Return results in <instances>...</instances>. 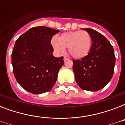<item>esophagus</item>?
Masks as SVG:
<instances>
[{"instance_id":"esophagus-1","label":"esophagus","mask_w":125,"mask_h":125,"mask_svg":"<svg viewBox=\"0 0 125 125\" xmlns=\"http://www.w3.org/2000/svg\"><path fill=\"white\" fill-rule=\"evenodd\" d=\"M69 60V59L67 58L66 56L63 57V60H64V62H65V61H67V60Z\"/></svg>"}]
</instances>
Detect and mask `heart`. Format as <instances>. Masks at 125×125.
Segmentation results:
<instances>
[{
    "instance_id": "heart-1",
    "label": "heart",
    "mask_w": 125,
    "mask_h": 125,
    "mask_svg": "<svg viewBox=\"0 0 125 125\" xmlns=\"http://www.w3.org/2000/svg\"><path fill=\"white\" fill-rule=\"evenodd\" d=\"M51 45L58 54H63L65 48H68L69 54L80 60L87 56L91 50L92 39L90 34L84 30L63 33L58 38H52Z\"/></svg>"
}]
</instances>
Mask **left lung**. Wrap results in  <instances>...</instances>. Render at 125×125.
Masks as SVG:
<instances>
[{
  "label": "left lung",
  "instance_id": "left-lung-1",
  "mask_svg": "<svg viewBox=\"0 0 125 125\" xmlns=\"http://www.w3.org/2000/svg\"><path fill=\"white\" fill-rule=\"evenodd\" d=\"M92 39L87 56L73 60L76 83L83 90L97 91L104 87L112 78L115 57L112 45L104 36L91 28H83Z\"/></svg>",
  "mask_w": 125,
  "mask_h": 125
}]
</instances>
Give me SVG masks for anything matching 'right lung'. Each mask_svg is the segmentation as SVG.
Wrapping results in <instances>:
<instances>
[{
	"mask_svg": "<svg viewBox=\"0 0 125 125\" xmlns=\"http://www.w3.org/2000/svg\"><path fill=\"white\" fill-rule=\"evenodd\" d=\"M59 30L47 26L30 28L17 39L11 54L13 74L25 90L33 94L49 91L57 80L63 58L53 56L51 39Z\"/></svg>",
	"mask_w": 125,
	"mask_h": 125,
	"instance_id": "1",
	"label": "right lung"
}]
</instances>
